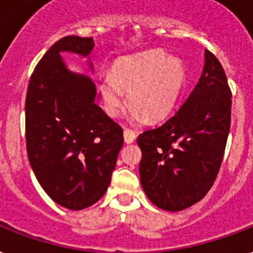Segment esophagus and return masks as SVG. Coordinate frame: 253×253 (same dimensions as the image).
<instances>
[{
	"mask_svg": "<svg viewBox=\"0 0 253 253\" xmlns=\"http://www.w3.org/2000/svg\"><path fill=\"white\" fill-rule=\"evenodd\" d=\"M134 140H136V133L133 132V130H130V129H125L124 130L125 144H132Z\"/></svg>",
	"mask_w": 253,
	"mask_h": 253,
	"instance_id": "obj_1",
	"label": "esophagus"
}]
</instances>
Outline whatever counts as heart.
Listing matches in <instances>:
<instances>
[{
	"instance_id": "obj_1",
	"label": "heart",
	"mask_w": 253,
	"mask_h": 253,
	"mask_svg": "<svg viewBox=\"0 0 253 253\" xmlns=\"http://www.w3.org/2000/svg\"><path fill=\"white\" fill-rule=\"evenodd\" d=\"M186 71L181 60L162 51H149L116 60L112 75H105L99 83L105 112L120 116L125 107V93L133 105L129 119L136 123L148 117L161 121L177 104L185 85Z\"/></svg>"
}]
</instances>
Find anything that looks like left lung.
I'll list each match as a JSON object with an SVG mask.
<instances>
[{"label":"left lung","mask_w":253,"mask_h":253,"mask_svg":"<svg viewBox=\"0 0 253 253\" xmlns=\"http://www.w3.org/2000/svg\"><path fill=\"white\" fill-rule=\"evenodd\" d=\"M231 125V91L209 50L199 82L178 112L137 138L140 181L162 210L182 211L205 197L218 175Z\"/></svg>","instance_id":"1"}]
</instances>
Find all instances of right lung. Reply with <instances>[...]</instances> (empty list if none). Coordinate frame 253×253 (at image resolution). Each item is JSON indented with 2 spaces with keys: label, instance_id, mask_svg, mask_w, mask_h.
<instances>
[{
  "label": "right lung",
  "instance_id": "obj_1",
  "mask_svg": "<svg viewBox=\"0 0 253 253\" xmlns=\"http://www.w3.org/2000/svg\"><path fill=\"white\" fill-rule=\"evenodd\" d=\"M93 39L68 35L37 64L27 88V157L39 185L68 210H83L108 189L123 129L100 108V93L85 74L71 71L63 52L89 59Z\"/></svg>",
  "mask_w": 253,
  "mask_h": 253
}]
</instances>
